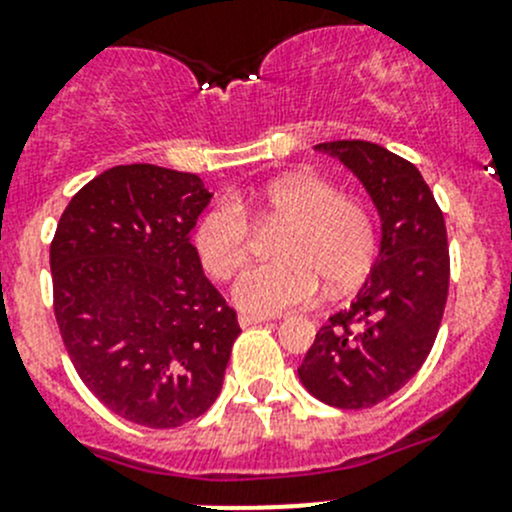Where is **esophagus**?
Returning <instances> with one entry per match:
<instances>
[{
	"label": "esophagus",
	"instance_id": "34e87169",
	"mask_svg": "<svg viewBox=\"0 0 512 512\" xmlns=\"http://www.w3.org/2000/svg\"><path fill=\"white\" fill-rule=\"evenodd\" d=\"M272 317L267 315H250V312H242L240 315V325L242 327H250V325H260V322H270Z\"/></svg>",
	"mask_w": 512,
	"mask_h": 512
}]
</instances>
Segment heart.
<instances>
[{
  "label": "heart",
  "instance_id": "obj_1",
  "mask_svg": "<svg viewBox=\"0 0 512 512\" xmlns=\"http://www.w3.org/2000/svg\"><path fill=\"white\" fill-rule=\"evenodd\" d=\"M282 225L280 260L252 267L237 280L242 310L275 315L317 300L322 280L345 292L370 275L377 257V225L367 205L340 195L335 182L312 172H292L235 200H220L197 220L195 250L215 280H230L250 262L255 225Z\"/></svg>",
  "mask_w": 512,
  "mask_h": 512
}]
</instances>
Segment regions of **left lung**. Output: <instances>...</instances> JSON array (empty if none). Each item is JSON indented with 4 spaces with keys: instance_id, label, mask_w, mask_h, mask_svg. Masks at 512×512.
Segmentation results:
<instances>
[{
    "instance_id": "8db88e82",
    "label": "left lung",
    "mask_w": 512,
    "mask_h": 512,
    "mask_svg": "<svg viewBox=\"0 0 512 512\" xmlns=\"http://www.w3.org/2000/svg\"><path fill=\"white\" fill-rule=\"evenodd\" d=\"M370 192L382 220L380 257L347 310L320 327L297 367L322 403L362 410L388 400L423 367L450 285L443 210L413 162L362 140L322 142Z\"/></svg>"
}]
</instances>
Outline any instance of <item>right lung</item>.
<instances>
[{
	"mask_svg": "<svg viewBox=\"0 0 512 512\" xmlns=\"http://www.w3.org/2000/svg\"><path fill=\"white\" fill-rule=\"evenodd\" d=\"M210 197L190 172L112 167L72 197L49 245L74 370L104 408L145 428L207 413L242 332L190 242Z\"/></svg>",
	"mask_w": 512,
	"mask_h": 512,
	"instance_id": "obj_1",
	"label": "right lung"
}]
</instances>
